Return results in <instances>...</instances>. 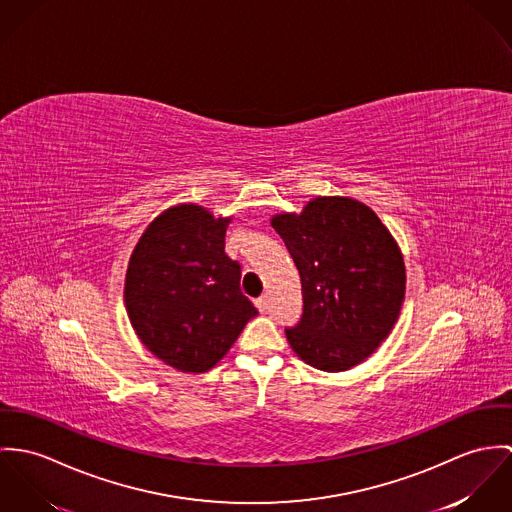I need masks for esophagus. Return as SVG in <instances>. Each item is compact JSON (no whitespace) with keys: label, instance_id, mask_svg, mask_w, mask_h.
Masks as SVG:
<instances>
[{"label":"esophagus","instance_id":"esophagus-1","mask_svg":"<svg viewBox=\"0 0 512 512\" xmlns=\"http://www.w3.org/2000/svg\"><path fill=\"white\" fill-rule=\"evenodd\" d=\"M255 306H257V310H259V312H267V308H269V300H267V296H259V298L255 300Z\"/></svg>","mask_w":512,"mask_h":512}]
</instances>
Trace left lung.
<instances>
[{
	"instance_id": "1",
	"label": "left lung",
	"mask_w": 512,
	"mask_h": 512,
	"mask_svg": "<svg viewBox=\"0 0 512 512\" xmlns=\"http://www.w3.org/2000/svg\"><path fill=\"white\" fill-rule=\"evenodd\" d=\"M271 226L302 281L304 312L286 330L292 351L328 373L359 365L400 316L406 267L397 239L349 196H316L302 212L275 214Z\"/></svg>"
}]
</instances>
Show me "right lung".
<instances>
[{
	"instance_id": "obj_1",
	"label": "right lung",
	"mask_w": 512,
	"mask_h": 512,
	"mask_svg": "<svg viewBox=\"0 0 512 512\" xmlns=\"http://www.w3.org/2000/svg\"><path fill=\"white\" fill-rule=\"evenodd\" d=\"M229 222L198 204L171 206L129 257L123 300L131 328L176 371H210L259 314L239 288V263L224 251Z\"/></svg>"
}]
</instances>
